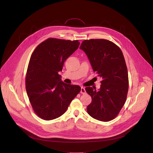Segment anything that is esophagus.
Masks as SVG:
<instances>
[{
    "label": "esophagus",
    "instance_id": "esophagus-1",
    "mask_svg": "<svg viewBox=\"0 0 153 153\" xmlns=\"http://www.w3.org/2000/svg\"><path fill=\"white\" fill-rule=\"evenodd\" d=\"M80 93H81L82 94H85V93H86V90H85V88H83V87H81Z\"/></svg>",
    "mask_w": 153,
    "mask_h": 153
}]
</instances>
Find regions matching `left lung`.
Masks as SVG:
<instances>
[{
    "instance_id": "obj_1",
    "label": "left lung",
    "mask_w": 153,
    "mask_h": 153,
    "mask_svg": "<svg viewBox=\"0 0 153 153\" xmlns=\"http://www.w3.org/2000/svg\"><path fill=\"white\" fill-rule=\"evenodd\" d=\"M80 49L88 57L92 68L102 79L100 88L86 87L92 102L87 112L93 118L107 122L114 119L125 103L128 91V74L121 50L105 39L82 42Z\"/></svg>"
}]
</instances>
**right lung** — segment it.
Wrapping results in <instances>:
<instances>
[{
	"label": "right lung",
	"instance_id": "right-lung-1",
	"mask_svg": "<svg viewBox=\"0 0 153 153\" xmlns=\"http://www.w3.org/2000/svg\"><path fill=\"white\" fill-rule=\"evenodd\" d=\"M79 45L78 40L50 38L33 53L27 72L26 90L34 112L40 118L50 120L59 117L80 91L79 86L64 83L58 74Z\"/></svg>",
	"mask_w": 153,
	"mask_h": 153
}]
</instances>
